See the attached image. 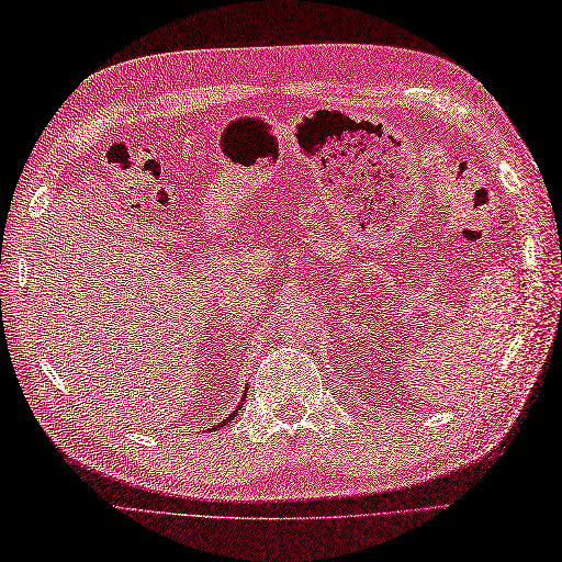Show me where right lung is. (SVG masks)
Wrapping results in <instances>:
<instances>
[{"mask_svg": "<svg viewBox=\"0 0 562 562\" xmlns=\"http://www.w3.org/2000/svg\"><path fill=\"white\" fill-rule=\"evenodd\" d=\"M240 405H243V403H240ZM234 417H236V413H234V415H228V417L224 419V424H228V422H231V419H234Z\"/></svg>", "mask_w": 562, "mask_h": 562, "instance_id": "add662e5", "label": "right lung"}]
</instances>
